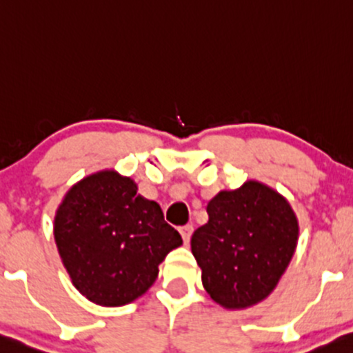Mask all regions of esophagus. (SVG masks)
<instances>
[{"instance_id": "obj_1", "label": "esophagus", "mask_w": 353, "mask_h": 353, "mask_svg": "<svg viewBox=\"0 0 353 353\" xmlns=\"http://www.w3.org/2000/svg\"><path fill=\"white\" fill-rule=\"evenodd\" d=\"M192 230H194L192 225H184V227L179 228V232H181V235H182V240H184L185 245L189 243L190 235H192Z\"/></svg>"}]
</instances>
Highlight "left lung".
<instances>
[{"label":"left lung","instance_id":"8db88e82","mask_svg":"<svg viewBox=\"0 0 353 353\" xmlns=\"http://www.w3.org/2000/svg\"><path fill=\"white\" fill-rule=\"evenodd\" d=\"M207 214V223L190 239L203 290L230 311L265 301L298 246L299 222L291 203L278 190L250 179L215 194Z\"/></svg>","mask_w":353,"mask_h":353}]
</instances>
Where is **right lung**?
Returning a JSON list of instances; mask_svg holds the SVG:
<instances>
[{
    "label": "right lung",
    "mask_w": 353,
    "mask_h": 353,
    "mask_svg": "<svg viewBox=\"0 0 353 353\" xmlns=\"http://www.w3.org/2000/svg\"><path fill=\"white\" fill-rule=\"evenodd\" d=\"M63 268L80 294L103 307L130 304L154 284L165 254L182 245L159 203L114 169L93 172L63 195L54 217Z\"/></svg>",
    "instance_id": "1"
}]
</instances>
